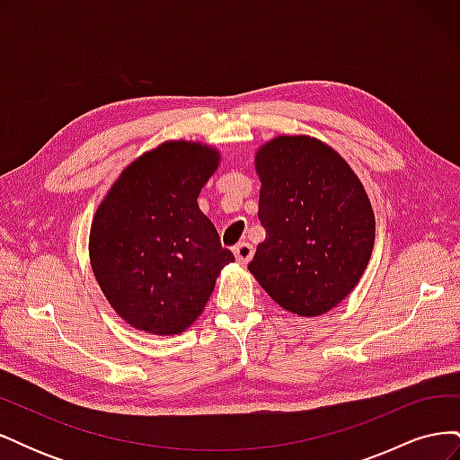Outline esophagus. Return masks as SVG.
<instances>
[{"instance_id":"obj_1","label":"esophagus","mask_w":460,"mask_h":460,"mask_svg":"<svg viewBox=\"0 0 460 460\" xmlns=\"http://www.w3.org/2000/svg\"><path fill=\"white\" fill-rule=\"evenodd\" d=\"M234 257H235V261H238L240 264H247L249 261H252V257H253V247L249 245V243H240V245H235L234 247Z\"/></svg>"}]
</instances>
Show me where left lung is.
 <instances>
[{"instance_id":"left-lung-1","label":"left lung","mask_w":460,"mask_h":460,"mask_svg":"<svg viewBox=\"0 0 460 460\" xmlns=\"http://www.w3.org/2000/svg\"><path fill=\"white\" fill-rule=\"evenodd\" d=\"M267 238L249 272L286 311L320 316L358 284L374 249L367 190L336 149L307 134L276 136L255 153Z\"/></svg>"}]
</instances>
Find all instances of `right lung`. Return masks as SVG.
Returning a JSON list of instances; mask_svg holds the SVG:
<instances>
[{
    "instance_id": "obj_1",
    "label": "right lung",
    "mask_w": 460,
    "mask_h": 460,
    "mask_svg": "<svg viewBox=\"0 0 460 460\" xmlns=\"http://www.w3.org/2000/svg\"><path fill=\"white\" fill-rule=\"evenodd\" d=\"M220 164L208 144L169 140L120 172L90 228V264L113 311L153 336L196 323L234 261L198 205Z\"/></svg>"
}]
</instances>
